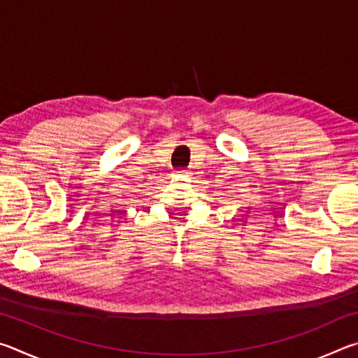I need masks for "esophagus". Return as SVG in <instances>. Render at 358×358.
<instances>
[{"label": "esophagus", "mask_w": 358, "mask_h": 358, "mask_svg": "<svg viewBox=\"0 0 358 358\" xmlns=\"http://www.w3.org/2000/svg\"><path fill=\"white\" fill-rule=\"evenodd\" d=\"M177 173H178V175H187V173H189V172L185 171V169H178Z\"/></svg>", "instance_id": "1"}]
</instances>
